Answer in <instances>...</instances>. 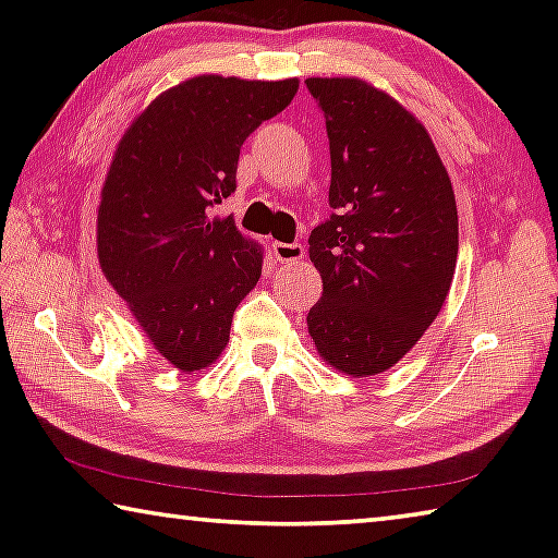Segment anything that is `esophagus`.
Here are the masks:
<instances>
[{"mask_svg": "<svg viewBox=\"0 0 558 558\" xmlns=\"http://www.w3.org/2000/svg\"><path fill=\"white\" fill-rule=\"evenodd\" d=\"M272 256H276L280 263H298L305 258V248H302L300 243L276 241L272 243Z\"/></svg>", "mask_w": 558, "mask_h": 558, "instance_id": "34e87169", "label": "esophagus"}]
</instances>
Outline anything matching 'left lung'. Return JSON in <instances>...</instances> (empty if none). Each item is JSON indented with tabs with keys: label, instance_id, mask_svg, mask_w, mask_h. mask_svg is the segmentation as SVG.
<instances>
[{
	"label": "left lung",
	"instance_id": "8db88e82",
	"mask_svg": "<svg viewBox=\"0 0 558 558\" xmlns=\"http://www.w3.org/2000/svg\"><path fill=\"white\" fill-rule=\"evenodd\" d=\"M325 112L335 214L310 233L323 298L307 313L317 354L374 376L438 317L458 263V209L428 130L362 78H307Z\"/></svg>",
	"mask_w": 558,
	"mask_h": 558
}]
</instances>
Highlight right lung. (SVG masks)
<instances>
[{
	"label": "right lung",
	"mask_w": 558,
	"mask_h": 558,
	"mask_svg": "<svg viewBox=\"0 0 558 558\" xmlns=\"http://www.w3.org/2000/svg\"><path fill=\"white\" fill-rule=\"evenodd\" d=\"M298 86L196 75L159 93L112 155L98 206L100 270L179 372L219 359L235 307L260 278V245L233 216L209 211L235 192L245 137L286 110Z\"/></svg>",
	"instance_id": "obj_1"
}]
</instances>
